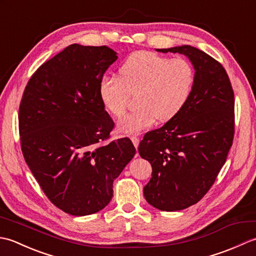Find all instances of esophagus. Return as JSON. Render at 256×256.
<instances>
[{
	"mask_svg": "<svg viewBox=\"0 0 256 256\" xmlns=\"http://www.w3.org/2000/svg\"><path fill=\"white\" fill-rule=\"evenodd\" d=\"M131 140H132L133 145L135 146V148L138 150V144H140V140H138V136H131Z\"/></svg>",
	"mask_w": 256,
	"mask_h": 256,
	"instance_id": "1",
	"label": "esophagus"
}]
</instances>
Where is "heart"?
<instances>
[{
    "instance_id": "b5f03b06",
    "label": "heart",
    "mask_w": 256,
    "mask_h": 256,
    "mask_svg": "<svg viewBox=\"0 0 256 256\" xmlns=\"http://www.w3.org/2000/svg\"><path fill=\"white\" fill-rule=\"evenodd\" d=\"M196 74L186 59H170L152 52L130 55L118 69V78L103 77L99 98L106 110L121 116L130 96L138 108L118 120V132L136 134L154 122H167L187 104L192 94Z\"/></svg>"
}]
</instances>
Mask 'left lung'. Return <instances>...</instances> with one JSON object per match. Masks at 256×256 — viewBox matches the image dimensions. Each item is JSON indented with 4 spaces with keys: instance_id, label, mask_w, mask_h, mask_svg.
<instances>
[{
    "instance_id": "8db88e82",
    "label": "left lung",
    "mask_w": 256,
    "mask_h": 256,
    "mask_svg": "<svg viewBox=\"0 0 256 256\" xmlns=\"http://www.w3.org/2000/svg\"><path fill=\"white\" fill-rule=\"evenodd\" d=\"M156 50L182 54L196 74L187 104L138 145L153 170L144 187L146 201L178 211L197 204L224 165L234 135V94L224 68L204 52L190 45Z\"/></svg>"
}]
</instances>
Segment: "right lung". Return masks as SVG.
Wrapping results in <instances>:
<instances>
[{
    "label": "right lung",
    "instance_id": "add662e5",
    "mask_svg": "<svg viewBox=\"0 0 256 256\" xmlns=\"http://www.w3.org/2000/svg\"><path fill=\"white\" fill-rule=\"evenodd\" d=\"M118 59L106 46L72 44L42 64L22 98L18 128L26 164L57 208L72 216L102 210L113 182L136 150L128 138L102 145L114 123L99 84Z\"/></svg>",
    "mask_w": 256,
    "mask_h": 256
}]
</instances>
